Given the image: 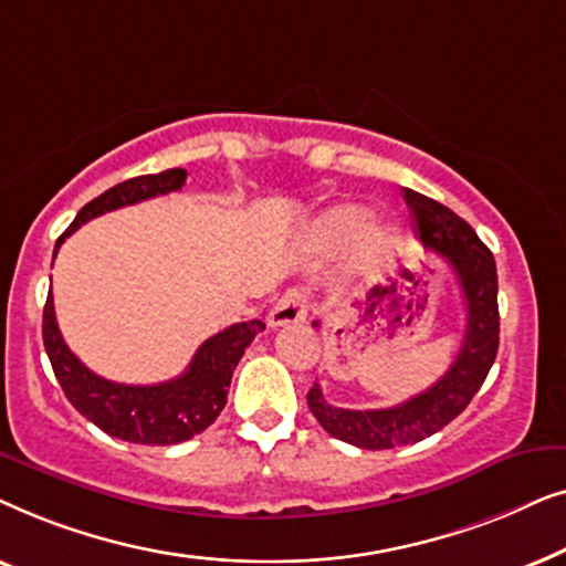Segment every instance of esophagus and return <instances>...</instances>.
Segmentation results:
<instances>
[{
    "instance_id": "34e87169",
    "label": "esophagus",
    "mask_w": 566,
    "mask_h": 566,
    "mask_svg": "<svg viewBox=\"0 0 566 566\" xmlns=\"http://www.w3.org/2000/svg\"><path fill=\"white\" fill-rule=\"evenodd\" d=\"M304 319H306V301H304V293L296 289L285 291L268 314L270 327H285V324H298Z\"/></svg>"
}]
</instances>
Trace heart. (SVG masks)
Instances as JSON below:
<instances>
[{
	"mask_svg": "<svg viewBox=\"0 0 566 566\" xmlns=\"http://www.w3.org/2000/svg\"><path fill=\"white\" fill-rule=\"evenodd\" d=\"M363 230V250L368 254L376 250V247L384 244V234L381 231H376L374 227H368V219L366 213L358 211V208H335V211H329L327 216H322L319 231L322 239H327V242H347V239H353L355 234H359Z\"/></svg>",
	"mask_w": 566,
	"mask_h": 566,
	"instance_id": "b5f03b06",
	"label": "heart"
}]
</instances>
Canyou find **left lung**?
I'll list each match as a JSON object with an SVG mask.
<instances>
[{
  "label": "left lung",
  "instance_id": "8db88e82",
  "mask_svg": "<svg viewBox=\"0 0 566 566\" xmlns=\"http://www.w3.org/2000/svg\"><path fill=\"white\" fill-rule=\"evenodd\" d=\"M405 200L415 216L417 234L428 250L443 254L461 285L467 304V335L453 366L430 389L389 409H343L324 399L322 386L306 394L308 409L329 436L366 451L409 446L443 430L455 420L474 394L482 389L500 345L497 268L492 252L461 216L438 200L405 188ZM319 327V322H314Z\"/></svg>",
  "mask_w": 566,
  "mask_h": 566
}]
</instances>
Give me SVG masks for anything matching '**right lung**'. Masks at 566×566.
I'll list each match as a JSON object with an SVG mask.
<instances>
[{"mask_svg": "<svg viewBox=\"0 0 566 566\" xmlns=\"http://www.w3.org/2000/svg\"><path fill=\"white\" fill-rule=\"evenodd\" d=\"M185 177H188L185 169H167V172L134 177V180L105 190L103 196L90 200L76 213V219L69 223V229L59 237L53 258H56L64 239L74 234L82 223L115 211V208L134 206L142 200L180 190ZM262 329H265V324L260 319L231 324L219 335L208 337L192 355L185 374L172 378V381L130 386L92 374L61 337L51 293L43 306V345L66 399L72 401L76 412L95 422L107 436L142 446H175L203 432L227 407L229 384L237 363L242 360L244 350Z\"/></svg>", "mask_w": 566, "mask_h": 566, "instance_id": "obj_1", "label": "right lung"}]
</instances>
